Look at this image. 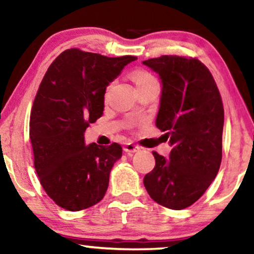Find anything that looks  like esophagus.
<instances>
[{"instance_id":"obj_1","label":"esophagus","mask_w":254,"mask_h":254,"mask_svg":"<svg viewBox=\"0 0 254 254\" xmlns=\"http://www.w3.org/2000/svg\"><path fill=\"white\" fill-rule=\"evenodd\" d=\"M123 149H124L125 152H131V154H132V152H136V151L139 150V146L135 145L133 143H127V144L124 145Z\"/></svg>"}]
</instances>
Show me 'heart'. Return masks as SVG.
Returning <instances> with one entry per match:
<instances>
[{"label": "heart", "mask_w": 254, "mask_h": 254, "mask_svg": "<svg viewBox=\"0 0 254 254\" xmlns=\"http://www.w3.org/2000/svg\"><path fill=\"white\" fill-rule=\"evenodd\" d=\"M132 80L136 84V87H142L144 85L150 84L152 81H156L150 73L144 71H135L132 73Z\"/></svg>", "instance_id": "b5f03b06"}]
</instances>
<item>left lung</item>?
Wrapping results in <instances>:
<instances>
[{"mask_svg":"<svg viewBox=\"0 0 254 254\" xmlns=\"http://www.w3.org/2000/svg\"><path fill=\"white\" fill-rule=\"evenodd\" d=\"M161 79L156 127L166 131L169 158L152 152L155 168L143 180L155 202L183 209L202 196L222 158L224 106L209 69L193 58L163 56L143 61Z\"/></svg>","mask_w":254,"mask_h":254,"instance_id":"left-lung-1","label":"left lung"}]
</instances>
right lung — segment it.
<instances>
[{
	"label": "right lung",
	"mask_w": 254,
	"mask_h": 254,
	"mask_svg": "<svg viewBox=\"0 0 254 254\" xmlns=\"http://www.w3.org/2000/svg\"><path fill=\"white\" fill-rule=\"evenodd\" d=\"M136 57L108 58L71 48L48 67L29 122L40 183L58 206L81 210L104 197L122 146L85 144L84 132L102 117L110 82Z\"/></svg>",
	"instance_id": "obj_1"
}]
</instances>
